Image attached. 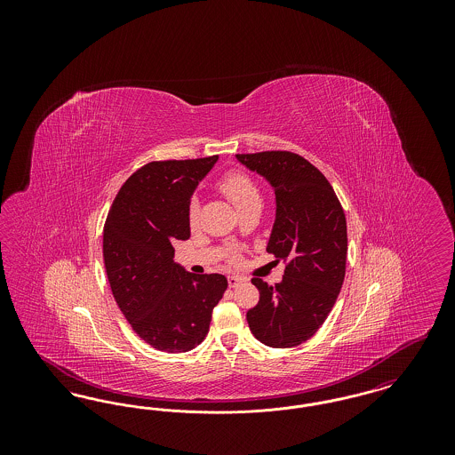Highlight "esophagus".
Here are the masks:
<instances>
[{
  "instance_id": "34e87169",
  "label": "esophagus",
  "mask_w": 455,
  "mask_h": 455,
  "mask_svg": "<svg viewBox=\"0 0 455 455\" xmlns=\"http://www.w3.org/2000/svg\"><path fill=\"white\" fill-rule=\"evenodd\" d=\"M240 283H243V278H240V276H235V275L228 276V286H230V288H237Z\"/></svg>"
}]
</instances>
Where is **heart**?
Wrapping results in <instances>:
<instances>
[{
    "label": "heart",
    "instance_id": "1",
    "mask_svg": "<svg viewBox=\"0 0 455 455\" xmlns=\"http://www.w3.org/2000/svg\"><path fill=\"white\" fill-rule=\"evenodd\" d=\"M221 193L227 196L238 212L251 206V204H260L259 189L252 182L249 175L242 172H228L220 182H218ZM199 221V208L197 204H193L189 210V225L195 228ZM235 258V254L232 256Z\"/></svg>",
    "mask_w": 455,
    "mask_h": 455
}]
</instances>
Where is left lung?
Here are the masks:
<instances>
[{
	"label": "left lung",
	"instance_id": "1",
	"mask_svg": "<svg viewBox=\"0 0 455 455\" xmlns=\"http://www.w3.org/2000/svg\"><path fill=\"white\" fill-rule=\"evenodd\" d=\"M237 160L275 191L276 218L266 251L286 262L275 286L252 278L259 302L247 312V323L266 347H299L324 324L341 291L345 212L323 172L297 153H242Z\"/></svg>",
	"mask_w": 455,
	"mask_h": 455
}]
</instances>
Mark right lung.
<instances>
[{"label": "right lung", "instance_id": "add662e5", "mask_svg": "<svg viewBox=\"0 0 455 455\" xmlns=\"http://www.w3.org/2000/svg\"><path fill=\"white\" fill-rule=\"evenodd\" d=\"M217 160L147 164L108 210L104 262L112 295L132 331L160 351L197 347L228 286L223 275H193L173 262L175 240L191 237V196Z\"/></svg>", "mask_w": 455, "mask_h": 455}]
</instances>
